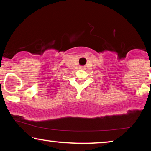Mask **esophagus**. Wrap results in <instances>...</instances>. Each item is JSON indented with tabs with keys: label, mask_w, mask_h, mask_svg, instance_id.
I'll return each mask as SVG.
<instances>
[{
	"label": "esophagus",
	"mask_w": 151,
	"mask_h": 151,
	"mask_svg": "<svg viewBox=\"0 0 151 151\" xmlns=\"http://www.w3.org/2000/svg\"><path fill=\"white\" fill-rule=\"evenodd\" d=\"M80 69H84V67H80Z\"/></svg>",
	"instance_id": "1"
}]
</instances>
